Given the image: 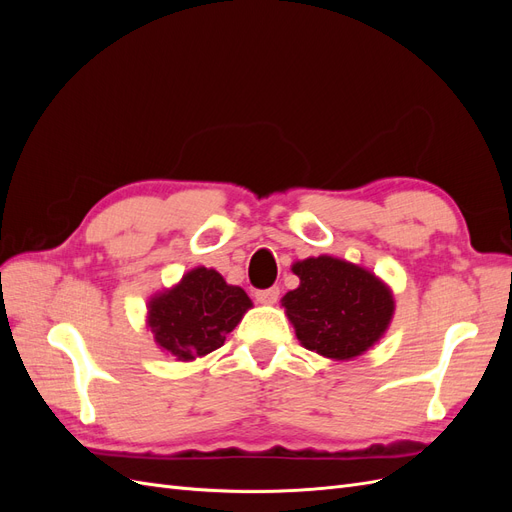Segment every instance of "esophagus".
<instances>
[{
	"label": "esophagus",
	"mask_w": 512,
	"mask_h": 512,
	"mask_svg": "<svg viewBox=\"0 0 512 512\" xmlns=\"http://www.w3.org/2000/svg\"><path fill=\"white\" fill-rule=\"evenodd\" d=\"M277 299H280V288H277V286L256 292V301L262 303V305H273Z\"/></svg>",
	"instance_id": "obj_1"
}]
</instances>
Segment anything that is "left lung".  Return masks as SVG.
<instances>
[{"instance_id": "8db88e82", "label": "left lung", "mask_w": 512, "mask_h": 512, "mask_svg": "<svg viewBox=\"0 0 512 512\" xmlns=\"http://www.w3.org/2000/svg\"><path fill=\"white\" fill-rule=\"evenodd\" d=\"M299 288L282 299L299 342L322 356L348 361L374 346L393 316V294L374 273L318 256L292 267Z\"/></svg>"}]
</instances>
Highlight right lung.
Listing matches in <instances>:
<instances>
[{
	"instance_id": "right-lung-1",
	"label": "right lung",
	"mask_w": 512,
	"mask_h": 512,
	"mask_svg": "<svg viewBox=\"0 0 512 512\" xmlns=\"http://www.w3.org/2000/svg\"><path fill=\"white\" fill-rule=\"evenodd\" d=\"M250 307L243 288L228 286L218 271L198 267L151 301L149 327L160 348L179 361H192L224 346Z\"/></svg>"
}]
</instances>
